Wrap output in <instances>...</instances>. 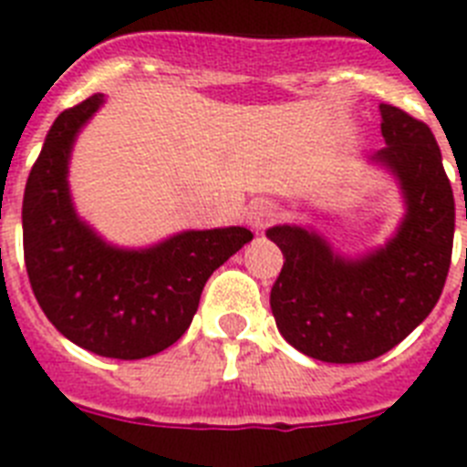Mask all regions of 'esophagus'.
Segmentation results:
<instances>
[{"instance_id":"34e87169","label":"esophagus","mask_w":467,"mask_h":467,"mask_svg":"<svg viewBox=\"0 0 467 467\" xmlns=\"http://www.w3.org/2000/svg\"><path fill=\"white\" fill-rule=\"evenodd\" d=\"M245 220L254 231L266 229V226L275 220V205L271 203V201L257 198V201H253V203H250V208H247Z\"/></svg>"}]
</instances>
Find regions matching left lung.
<instances>
[{"label":"left lung","mask_w":467,"mask_h":467,"mask_svg":"<svg viewBox=\"0 0 467 467\" xmlns=\"http://www.w3.org/2000/svg\"><path fill=\"white\" fill-rule=\"evenodd\" d=\"M386 147L372 156L398 180L404 217L386 245L346 257L317 231L271 226L285 264L271 287L280 334L323 362H367L414 332L442 295L453 247V192L431 128L379 105ZM467 220V210H465Z\"/></svg>","instance_id":"8db88e82"}]
</instances>
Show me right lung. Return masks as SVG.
I'll return each instance as SVG.
<instances>
[{
	"label": "right lung",
	"instance_id": "right-lung-1",
	"mask_svg": "<svg viewBox=\"0 0 467 467\" xmlns=\"http://www.w3.org/2000/svg\"><path fill=\"white\" fill-rule=\"evenodd\" d=\"M105 102L95 93L53 121L23 196L32 292L63 337L102 358L140 360L189 329L205 283L253 234L245 226L180 231L151 247H117L81 220L69 193L74 140Z\"/></svg>",
	"mask_w": 467,
	"mask_h": 467
}]
</instances>
